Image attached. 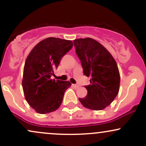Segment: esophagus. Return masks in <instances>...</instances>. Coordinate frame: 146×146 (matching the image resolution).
<instances>
[{
  "label": "esophagus",
  "instance_id": "34e87169",
  "mask_svg": "<svg viewBox=\"0 0 146 146\" xmlns=\"http://www.w3.org/2000/svg\"><path fill=\"white\" fill-rule=\"evenodd\" d=\"M73 86L75 88H79V85H78V84H73Z\"/></svg>",
  "mask_w": 146,
  "mask_h": 146
}]
</instances>
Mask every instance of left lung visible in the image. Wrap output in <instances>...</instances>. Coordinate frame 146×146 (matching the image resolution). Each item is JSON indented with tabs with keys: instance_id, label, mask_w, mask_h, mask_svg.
Masks as SVG:
<instances>
[{
	"instance_id": "obj_1",
	"label": "left lung",
	"mask_w": 146,
	"mask_h": 146,
	"mask_svg": "<svg viewBox=\"0 0 146 146\" xmlns=\"http://www.w3.org/2000/svg\"><path fill=\"white\" fill-rule=\"evenodd\" d=\"M73 44L84 74L90 77V84L84 86L88 93L79 100L88 109H104L113 102L119 90L120 75L116 62L104 46L92 38L76 39Z\"/></svg>"
}]
</instances>
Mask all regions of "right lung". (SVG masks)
Wrapping results in <instances>:
<instances>
[{
    "label": "right lung",
    "mask_w": 146,
    "mask_h": 146,
    "mask_svg": "<svg viewBox=\"0 0 146 146\" xmlns=\"http://www.w3.org/2000/svg\"><path fill=\"white\" fill-rule=\"evenodd\" d=\"M72 47L71 40L51 37L40 42L27 58L23 88L27 102L37 113H49L61 105L64 94L71 84L51 80V77Z\"/></svg>",
    "instance_id": "add662e5"
}]
</instances>
